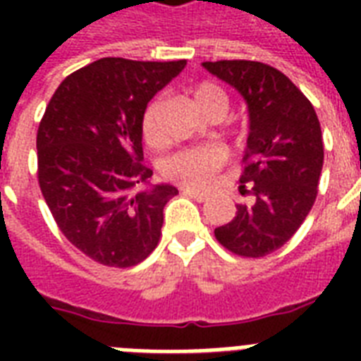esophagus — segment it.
<instances>
[{
  "mask_svg": "<svg viewBox=\"0 0 361 361\" xmlns=\"http://www.w3.org/2000/svg\"><path fill=\"white\" fill-rule=\"evenodd\" d=\"M181 192H183L185 197L195 198L197 202H204V200H208V195H206V192L197 191V189H189V187H185V189H181Z\"/></svg>",
  "mask_w": 361,
  "mask_h": 361,
  "instance_id": "obj_1",
  "label": "esophagus"
}]
</instances>
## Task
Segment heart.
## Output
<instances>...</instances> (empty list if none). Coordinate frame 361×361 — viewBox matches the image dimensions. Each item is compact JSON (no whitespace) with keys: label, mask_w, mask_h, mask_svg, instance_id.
<instances>
[{"label":"heart","mask_w":361,"mask_h":361,"mask_svg":"<svg viewBox=\"0 0 361 361\" xmlns=\"http://www.w3.org/2000/svg\"><path fill=\"white\" fill-rule=\"evenodd\" d=\"M192 101L197 109L209 116H223L228 109V95L225 87L219 86L214 80H202L191 87ZM163 99L153 97L144 106L140 118V130L144 140L153 147H163L166 144V135L159 125ZM226 161V149L217 144H204V146H192L187 149L170 155L163 163L164 178L180 183V185L204 189L214 180V176L223 169Z\"/></svg>","instance_id":"b5f03b06"}]
</instances>
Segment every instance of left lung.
<instances>
[{"instance_id":"8db88e82","label":"left lung","mask_w":361,"mask_h":361,"mask_svg":"<svg viewBox=\"0 0 361 361\" xmlns=\"http://www.w3.org/2000/svg\"><path fill=\"white\" fill-rule=\"evenodd\" d=\"M228 82L249 106L241 195L231 223L215 228L221 245L243 258L277 251L302 226L319 195L324 142L313 104L300 87L271 65L247 59L204 61Z\"/></svg>"}]
</instances>
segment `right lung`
I'll use <instances>...</instances> for the list:
<instances>
[{
	"instance_id": "1",
	"label": "right lung",
	"mask_w": 361,
	"mask_h": 361,
	"mask_svg": "<svg viewBox=\"0 0 361 361\" xmlns=\"http://www.w3.org/2000/svg\"><path fill=\"white\" fill-rule=\"evenodd\" d=\"M178 61L101 58L54 92L37 130V178L50 214L95 262L130 268L161 240L172 185L147 187L142 110L181 69Z\"/></svg>"
}]
</instances>
